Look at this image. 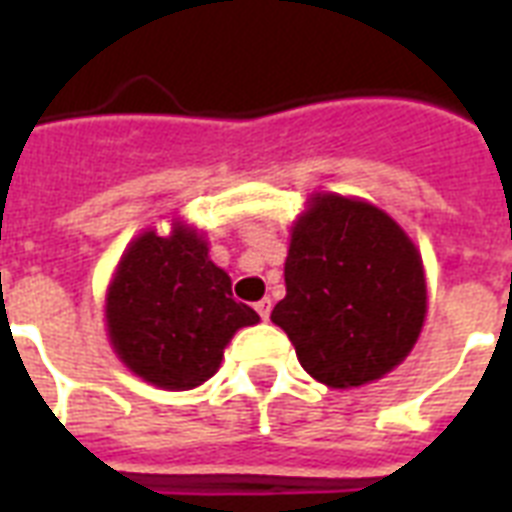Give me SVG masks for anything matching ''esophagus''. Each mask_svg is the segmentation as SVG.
Returning <instances> with one entry per match:
<instances>
[{"instance_id":"obj_1","label":"esophagus","mask_w":512,"mask_h":512,"mask_svg":"<svg viewBox=\"0 0 512 512\" xmlns=\"http://www.w3.org/2000/svg\"><path fill=\"white\" fill-rule=\"evenodd\" d=\"M255 311L260 313V319L268 321V316H271V297H263L260 303H255Z\"/></svg>"}]
</instances>
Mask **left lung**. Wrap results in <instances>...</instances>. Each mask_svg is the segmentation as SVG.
I'll return each mask as SVG.
<instances>
[{
	"label": "left lung",
	"mask_w": 512,
	"mask_h": 512,
	"mask_svg": "<svg viewBox=\"0 0 512 512\" xmlns=\"http://www.w3.org/2000/svg\"><path fill=\"white\" fill-rule=\"evenodd\" d=\"M284 284L271 321L327 388H358L396 369L428 313L420 249L385 209L356 196L311 193L289 231Z\"/></svg>",
	"instance_id": "1"
}]
</instances>
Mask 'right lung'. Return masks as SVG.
I'll return each mask as SVG.
<instances>
[{"label": "right lung", "instance_id": "1", "mask_svg": "<svg viewBox=\"0 0 512 512\" xmlns=\"http://www.w3.org/2000/svg\"><path fill=\"white\" fill-rule=\"evenodd\" d=\"M257 321L233 300L231 276L209 260L204 233L177 217L170 233L148 228L127 244L106 289L111 348L162 390L199 388L220 369L231 337Z\"/></svg>", "mask_w": 512, "mask_h": 512}]
</instances>
